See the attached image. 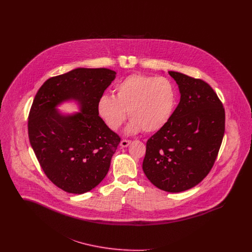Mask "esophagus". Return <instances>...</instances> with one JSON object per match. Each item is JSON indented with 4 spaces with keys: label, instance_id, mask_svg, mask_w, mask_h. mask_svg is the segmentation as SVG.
<instances>
[{
    "label": "esophagus",
    "instance_id": "1",
    "mask_svg": "<svg viewBox=\"0 0 252 252\" xmlns=\"http://www.w3.org/2000/svg\"><path fill=\"white\" fill-rule=\"evenodd\" d=\"M131 143V141H129V140H122L121 141L120 145L122 147H126V146H128L129 144Z\"/></svg>",
    "mask_w": 252,
    "mask_h": 252
}]
</instances>
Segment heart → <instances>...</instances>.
Segmentation results:
<instances>
[{"mask_svg": "<svg viewBox=\"0 0 252 252\" xmlns=\"http://www.w3.org/2000/svg\"><path fill=\"white\" fill-rule=\"evenodd\" d=\"M177 105V90L166 77L134 73L115 87V96L103 94L97 102L98 115L109 129L117 130L126 118V131L160 130L171 119Z\"/></svg>", "mask_w": 252, "mask_h": 252, "instance_id": "heart-1", "label": "heart"}]
</instances>
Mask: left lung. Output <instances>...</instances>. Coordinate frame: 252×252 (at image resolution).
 I'll list each match as a JSON object with an SVG mask.
<instances>
[{
  "instance_id": "1",
  "label": "left lung",
  "mask_w": 252,
  "mask_h": 252,
  "mask_svg": "<svg viewBox=\"0 0 252 252\" xmlns=\"http://www.w3.org/2000/svg\"><path fill=\"white\" fill-rule=\"evenodd\" d=\"M179 85L180 101L167 125L146 142L143 170L158 189L180 192L210 173L225 132V109L203 80L169 72Z\"/></svg>"
}]
</instances>
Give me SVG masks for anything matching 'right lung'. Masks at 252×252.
<instances>
[{"mask_svg": "<svg viewBox=\"0 0 252 252\" xmlns=\"http://www.w3.org/2000/svg\"><path fill=\"white\" fill-rule=\"evenodd\" d=\"M115 74L106 68H77L49 78L34 98L29 141L47 178L65 192H89L108 174L121 138L98 115L97 102ZM72 98L82 113L62 116L54 108Z\"/></svg>", "mask_w": 252, "mask_h": 252, "instance_id": "1", "label": "right lung"}]
</instances>
